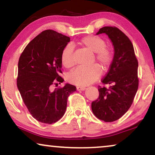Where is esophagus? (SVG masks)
<instances>
[{"label": "esophagus", "mask_w": 155, "mask_h": 155, "mask_svg": "<svg viewBox=\"0 0 155 155\" xmlns=\"http://www.w3.org/2000/svg\"><path fill=\"white\" fill-rule=\"evenodd\" d=\"M84 90H85V87H77L78 91H83Z\"/></svg>", "instance_id": "1"}]
</instances>
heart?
Masks as SVG:
<instances>
[{
	"label": "heart",
	"mask_w": 155,
	"mask_h": 155,
	"mask_svg": "<svg viewBox=\"0 0 155 155\" xmlns=\"http://www.w3.org/2000/svg\"><path fill=\"white\" fill-rule=\"evenodd\" d=\"M81 45L87 49L96 54L95 58L104 70L109 68L113 61L112 51L106 47V42L101 37L97 36H87L80 41ZM73 48L71 45L65 46L61 52V61L62 65L66 68L74 65L73 56ZM101 75V71L97 65L88 67H78L68 75V80L78 86H86L96 81Z\"/></svg>",
	"instance_id": "obj_1"
}]
</instances>
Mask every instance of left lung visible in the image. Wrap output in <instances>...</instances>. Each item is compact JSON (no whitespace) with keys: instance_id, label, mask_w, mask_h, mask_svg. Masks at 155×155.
Masks as SVG:
<instances>
[{"instance_id":"8db88e82","label":"left lung","mask_w":155,"mask_h":155,"mask_svg":"<svg viewBox=\"0 0 155 155\" xmlns=\"http://www.w3.org/2000/svg\"><path fill=\"white\" fill-rule=\"evenodd\" d=\"M104 33L112 42L114 54L109 71L101 80L109 87L99 86V97L92 101V110L105 122L119 119L128 111L138 88V62L130 40L115 27H104L97 35Z\"/></svg>"}]
</instances>
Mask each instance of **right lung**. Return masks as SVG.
Wrapping results in <instances>:
<instances>
[{"instance_id":"add662e5","label":"right lung","mask_w":155,"mask_h":155,"mask_svg":"<svg viewBox=\"0 0 155 155\" xmlns=\"http://www.w3.org/2000/svg\"><path fill=\"white\" fill-rule=\"evenodd\" d=\"M70 37L51 29L33 39L19 58L17 86L29 113L38 121L54 124L64 115L68 97L76 87L65 84L52 90L54 84L63 82L61 61L63 48Z\"/></svg>"}]
</instances>
